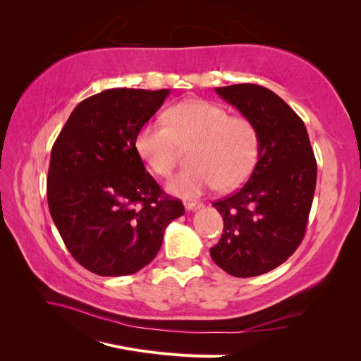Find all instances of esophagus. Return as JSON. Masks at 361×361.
<instances>
[{
  "label": "esophagus",
  "mask_w": 361,
  "mask_h": 361,
  "mask_svg": "<svg viewBox=\"0 0 361 361\" xmlns=\"http://www.w3.org/2000/svg\"><path fill=\"white\" fill-rule=\"evenodd\" d=\"M200 207H203L200 202H185V209L187 211H197Z\"/></svg>",
  "instance_id": "obj_1"
}]
</instances>
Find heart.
Returning a JSON list of instances; mask_svg holds the SVG:
<instances>
[{
	"mask_svg": "<svg viewBox=\"0 0 361 361\" xmlns=\"http://www.w3.org/2000/svg\"><path fill=\"white\" fill-rule=\"evenodd\" d=\"M167 123L149 120L135 135V150L159 176H169L178 150L191 145V167L179 171L167 183V191L179 197H195L220 187H239L255 167L257 133L250 120L231 117L223 106L203 99H187L171 106Z\"/></svg>",
	"mask_w": 361,
	"mask_h": 361,
	"instance_id": "b5f03b06",
	"label": "heart"
}]
</instances>
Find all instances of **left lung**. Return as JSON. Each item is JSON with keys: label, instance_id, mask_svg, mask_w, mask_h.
Instances as JSON below:
<instances>
[{"label": "left lung", "instance_id": "8db88e82", "mask_svg": "<svg viewBox=\"0 0 361 361\" xmlns=\"http://www.w3.org/2000/svg\"><path fill=\"white\" fill-rule=\"evenodd\" d=\"M257 133V162L244 187L212 206L221 214L215 264L235 277L277 268L301 244L316 187V159L307 129L292 108L265 87H216Z\"/></svg>", "mask_w": 361, "mask_h": 361}]
</instances>
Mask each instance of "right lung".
<instances>
[{"label": "right lung", "instance_id": "obj_1", "mask_svg": "<svg viewBox=\"0 0 361 361\" xmlns=\"http://www.w3.org/2000/svg\"><path fill=\"white\" fill-rule=\"evenodd\" d=\"M169 89H111L75 106L51 150L48 206L71 255L104 277L150 264L166 227L185 214L164 195L135 150L140 126Z\"/></svg>", "mask_w": 361, "mask_h": 361}]
</instances>
